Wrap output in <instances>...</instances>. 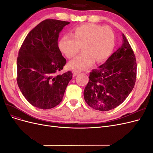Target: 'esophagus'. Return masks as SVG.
I'll return each instance as SVG.
<instances>
[{
    "mask_svg": "<svg viewBox=\"0 0 153 153\" xmlns=\"http://www.w3.org/2000/svg\"><path fill=\"white\" fill-rule=\"evenodd\" d=\"M80 73V71H79V70H73V75L74 76H76V75H78V74H79Z\"/></svg>",
    "mask_w": 153,
    "mask_h": 153,
    "instance_id": "1",
    "label": "esophagus"
}]
</instances>
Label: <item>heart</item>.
<instances>
[{
    "instance_id": "1",
    "label": "heart",
    "mask_w": 153,
    "mask_h": 153,
    "mask_svg": "<svg viewBox=\"0 0 153 153\" xmlns=\"http://www.w3.org/2000/svg\"><path fill=\"white\" fill-rule=\"evenodd\" d=\"M115 45V36L112 29L94 24H87L75 29L73 35L66 34L60 39L59 47L70 59L79 52H84L69 62L73 69L83 70L89 68L96 60L102 62L112 53Z\"/></svg>"
}]
</instances>
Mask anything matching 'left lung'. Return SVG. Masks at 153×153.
I'll use <instances>...</instances> for the list:
<instances>
[{
    "label": "left lung",
    "instance_id": "obj_1",
    "mask_svg": "<svg viewBox=\"0 0 153 153\" xmlns=\"http://www.w3.org/2000/svg\"><path fill=\"white\" fill-rule=\"evenodd\" d=\"M123 44L106 61L90 73L84 96L96 110L108 111L126 99L136 82L137 63L132 48L124 34Z\"/></svg>",
    "mask_w": 153,
    "mask_h": 153
}]
</instances>
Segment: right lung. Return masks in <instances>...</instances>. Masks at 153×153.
I'll list each match as a JSON object with an SVG mask.
<instances>
[{"instance_id": "add662e5", "label": "right lung", "mask_w": 153, "mask_h": 153, "mask_svg": "<svg viewBox=\"0 0 153 153\" xmlns=\"http://www.w3.org/2000/svg\"><path fill=\"white\" fill-rule=\"evenodd\" d=\"M69 22L48 19L27 34L17 58V83L22 94L34 106L50 109L62 100L73 74L62 70L66 60L58 47L60 32Z\"/></svg>"}]
</instances>
